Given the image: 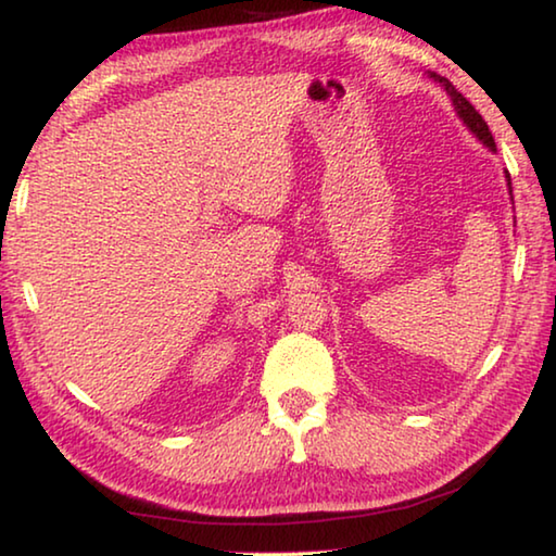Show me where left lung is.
I'll return each mask as SVG.
<instances>
[{
    "label": "left lung",
    "instance_id": "obj_1",
    "mask_svg": "<svg viewBox=\"0 0 556 556\" xmlns=\"http://www.w3.org/2000/svg\"><path fill=\"white\" fill-rule=\"evenodd\" d=\"M430 76H433L435 81L445 88L447 96H451L453 105H455L457 116H460V118H463V123H465V126H468V128L472 130L475 138H480L482 143L490 148V151H497V148H495V138H492L490 128H488V123H484V121H482V116H480V113L472 109V103H470L468 99H465V96H463L460 91H457V88H455L451 81H447L445 76H438V74H430ZM507 188H509V192H513V182H509V175H507Z\"/></svg>",
    "mask_w": 556,
    "mask_h": 556
}]
</instances>
